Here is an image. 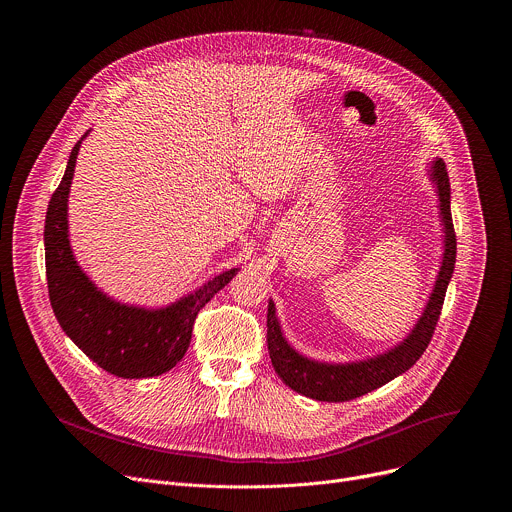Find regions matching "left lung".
<instances>
[{
	"instance_id": "8db88e82",
	"label": "left lung",
	"mask_w": 512,
	"mask_h": 512,
	"mask_svg": "<svg viewBox=\"0 0 512 512\" xmlns=\"http://www.w3.org/2000/svg\"><path fill=\"white\" fill-rule=\"evenodd\" d=\"M429 176L437 188V198H440V216L444 225V257L421 318L417 320L413 330L403 338V342H399L391 350L367 360L334 364V362L312 360L291 348L275 316V304L269 300V308H267L269 358L275 373L281 377V381L289 389H294L296 393H302L316 401H328V403L350 401L360 395H367L383 387L385 383L393 381L395 377L403 375L425 352L433 336L435 324L440 320L446 289L456 265V233H454L452 210H450V178L442 158H435L431 162Z\"/></svg>"
}]
</instances>
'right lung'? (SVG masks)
Masks as SVG:
<instances>
[{"label":"right lung","mask_w":512,"mask_h":512,"mask_svg":"<svg viewBox=\"0 0 512 512\" xmlns=\"http://www.w3.org/2000/svg\"><path fill=\"white\" fill-rule=\"evenodd\" d=\"M70 152L64 176L54 190L44 225L46 279L54 316L64 334L93 362L121 379H148L174 369L188 350L198 312L239 269L223 271L178 302L150 310L121 304L89 279L68 241V192L81 141Z\"/></svg>","instance_id":"add662e5"}]
</instances>
